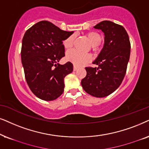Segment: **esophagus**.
<instances>
[{
  "label": "esophagus",
  "instance_id": "34e87169",
  "mask_svg": "<svg viewBox=\"0 0 149 149\" xmlns=\"http://www.w3.org/2000/svg\"><path fill=\"white\" fill-rule=\"evenodd\" d=\"M78 67L75 66V65H74V66H73V71H76L78 70Z\"/></svg>",
  "mask_w": 149,
  "mask_h": 149
}]
</instances>
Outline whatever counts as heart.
I'll return each mask as SVG.
<instances>
[{
  "mask_svg": "<svg viewBox=\"0 0 149 149\" xmlns=\"http://www.w3.org/2000/svg\"><path fill=\"white\" fill-rule=\"evenodd\" d=\"M86 36L88 37V40L90 41L91 45L94 47L100 45L102 41V36L97 32H89L86 34ZM74 35H71L65 39L63 42L65 48L66 49L71 48L73 45V42H74ZM66 59L69 62L73 63L75 66L80 67L90 62L92 59V57L89 54H83V53H80L75 49H73L67 53Z\"/></svg>",
  "mask_w": 149,
  "mask_h": 149,
  "instance_id": "obj_1",
  "label": "heart"
}]
</instances>
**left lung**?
I'll use <instances>...</instances> for the list:
<instances>
[{
	"label": "left lung",
	"instance_id": "1",
	"mask_svg": "<svg viewBox=\"0 0 149 149\" xmlns=\"http://www.w3.org/2000/svg\"><path fill=\"white\" fill-rule=\"evenodd\" d=\"M94 28L104 33V45L93 62L98 67H86V76L81 84L89 95L104 97L116 91L123 80L130 60L131 44L127 33L121 25L105 20Z\"/></svg>",
	"mask_w": 149,
	"mask_h": 149
}]
</instances>
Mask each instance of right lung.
<instances>
[{
    "label": "right lung",
    "instance_id": "1",
    "mask_svg": "<svg viewBox=\"0 0 149 149\" xmlns=\"http://www.w3.org/2000/svg\"><path fill=\"white\" fill-rule=\"evenodd\" d=\"M73 33L44 20L31 26L24 35L21 59L25 78L33 94L41 100H54L64 91V78L73 71V64L58 62L65 56L63 41Z\"/></svg>",
    "mask_w": 149,
    "mask_h": 149
}]
</instances>
